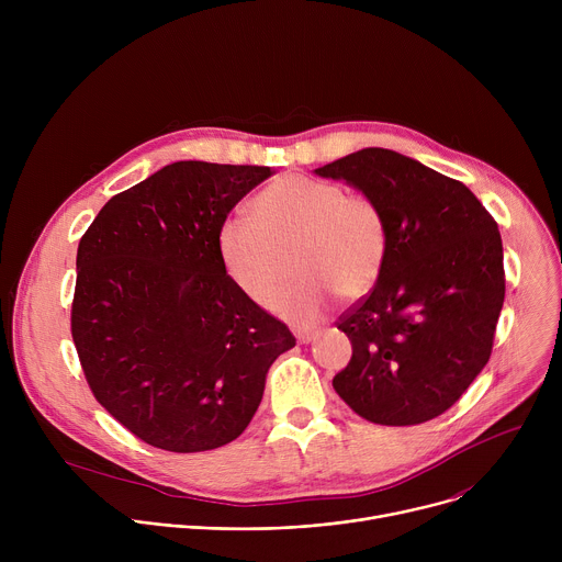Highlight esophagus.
<instances>
[{
	"mask_svg": "<svg viewBox=\"0 0 562 562\" xmlns=\"http://www.w3.org/2000/svg\"><path fill=\"white\" fill-rule=\"evenodd\" d=\"M295 338H297V342H300V345H306V342H311V340H315V338H317V331L297 329V331H295Z\"/></svg>",
	"mask_w": 562,
	"mask_h": 562,
	"instance_id": "esophagus-1",
	"label": "esophagus"
}]
</instances>
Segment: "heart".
Segmentation results:
<instances>
[{"label": "heart", "mask_w": 562, "mask_h": 562, "mask_svg": "<svg viewBox=\"0 0 562 562\" xmlns=\"http://www.w3.org/2000/svg\"><path fill=\"white\" fill-rule=\"evenodd\" d=\"M254 217L228 215L220 224V260L239 291L260 304L271 296L269 308L295 325L315 323L334 293L367 295L384 271L389 226L371 195L282 176L254 200ZM293 252L301 280L279 292Z\"/></svg>", "instance_id": "b5f03b06"}]
</instances>
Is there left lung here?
Instances as JSON below:
<instances>
[{"label":"left lung","instance_id":"obj_1","mask_svg":"<svg viewBox=\"0 0 562 562\" xmlns=\"http://www.w3.org/2000/svg\"><path fill=\"white\" fill-rule=\"evenodd\" d=\"M315 173L371 195L389 226L380 280L338 319L353 356L334 389L369 423H427L490 362L505 302L498 224L462 182L389 148Z\"/></svg>","mask_w":562,"mask_h":562}]
</instances>
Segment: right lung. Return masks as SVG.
Here are the masks:
<instances>
[{
    "mask_svg": "<svg viewBox=\"0 0 562 562\" xmlns=\"http://www.w3.org/2000/svg\"><path fill=\"white\" fill-rule=\"evenodd\" d=\"M269 167L173 162L113 195L77 247L70 334L98 403L150 447L195 453L243 434L284 323L226 276L217 231Z\"/></svg>",
    "mask_w": 562,
    "mask_h": 562,
    "instance_id": "right-lung-1",
    "label": "right lung"
}]
</instances>
